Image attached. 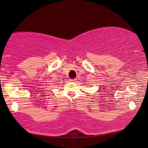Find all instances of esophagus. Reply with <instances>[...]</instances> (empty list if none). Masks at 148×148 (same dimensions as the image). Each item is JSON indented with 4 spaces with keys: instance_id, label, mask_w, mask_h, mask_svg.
<instances>
[{
    "instance_id": "34e87169",
    "label": "esophagus",
    "mask_w": 148,
    "mask_h": 148,
    "mask_svg": "<svg viewBox=\"0 0 148 148\" xmlns=\"http://www.w3.org/2000/svg\"><path fill=\"white\" fill-rule=\"evenodd\" d=\"M76 79H70V82H76Z\"/></svg>"
}]
</instances>
